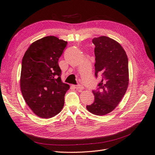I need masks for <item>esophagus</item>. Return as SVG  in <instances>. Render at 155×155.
I'll return each instance as SVG.
<instances>
[{"label":"esophagus","mask_w":155,"mask_h":155,"mask_svg":"<svg viewBox=\"0 0 155 155\" xmlns=\"http://www.w3.org/2000/svg\"><path fill=\"white\" fill-rule=\"evenodd\" d=\"M75 88H76V90H83V87L81 85H74V86Z\"/></svg>","instance_id":"1"}]
</instances>
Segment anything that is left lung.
Listing matches in <instances>:
<instances>
[{"label": "left lung", "instance_id": "obj_1", "mask_svg": "<svg viewBox=\"0 0 155 155\" xmlns=\"http://www.w3.org/2000/svg\"><path fill=\"white\" fill-rule=\"evenodd\" d=\"M95 76L101 73L102 80L93 91L94 101L87 105L92 114L104 116L113 110L125 95L129 85L128 58L116 41L107 36L94 37Z\"/></svg>", "mask_w": 155, "mask_h": 155}]
</instances>
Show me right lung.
<instances>
[{"label":"right lung","instance_id":"obj_1","mask_svg":"<svg viewBox=\"0 0 155 155\" xmlns=\"http://www.w3.org/2000/svg\"><path fill=\"white\" fill-rule=\"evenodd\" d=\"M67 41L47 36L31 43L22 60L20 85L23 97L35 114L52 118L63 109L70 88L62 82L59 58Z\"/></svg>","mask_w":155,"mask_h":155}]
</instances>
